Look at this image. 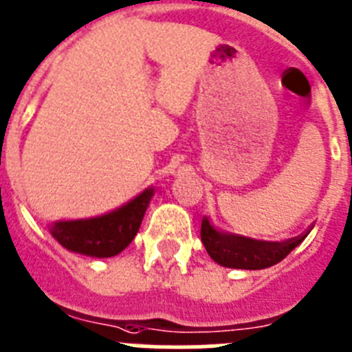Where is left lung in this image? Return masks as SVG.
<instances>
[{"instance_id": "left-lung-1", "label": "left lung", "mask_w": 352, "mask_h": 352, "mask_svg": "<svg viewBox=\"0 0 352 352\" xmlns=\"http://www.w3.org/2000/svg\"><path fill=\"white\" fill-rule=\"evenodd\" d=\"M309 230L298 237H292L283 243H269V241H256L243 235L225 234L209 223L208 218H202L201 239L206 251L216 263L230 269L258 270L276 265L283 258L295 250L302 241L307 237Z\"/></svg>"}]
</instances>
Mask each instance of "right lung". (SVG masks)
I'll use <instances>...</instances> for the list:
<instances>
[{
	"mask_svg": "<svg viewBox=\"0 0 352 352\" xmlns=\"http://www.w3.org/2000/svg\"><path fill=\"white\" fill-rule=\"evenodd\" d=\"M151 197L153 188H148L109 214L90 220L57 221L50 232L69 251L96 258L115 256L136 237Z\"/></svg>",
	"mask_w": 352,
	"mask_h": 352,
	"instance_id": "right-lung-1",
	"label": "right lung"
}]
</instances>
